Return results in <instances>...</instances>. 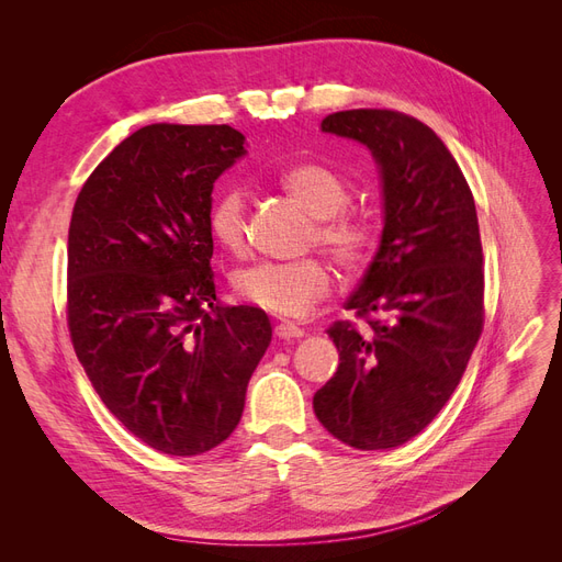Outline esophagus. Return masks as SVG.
<instances>
[{"instance_id":"1","label":"esophagus","mask_w":562,"mask_h":562,"mask_svg":"<svg viewBox=\"0 0 562 562\" xmlns=\"http://www.w3.org/2000/svg\"><path fill=\"white\" fill-rule=\"evenodd\" d=\"M274 335H277L279 339H295V337H302L304 330H302L300 326H295V323L283 321V323H277Z\"/></svg>"}]
</instances>
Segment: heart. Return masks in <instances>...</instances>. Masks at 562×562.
I'll use <instances>...</instances> for the list:
<instances>
[{"mask_svg": "<svg viewBox=\"0 0 562 562\" xmlns=\"http://www.w3.org/2000/svg\"><path fill=\"white\" fill-rule=\"evenodd\" d=\"M279 184L300 206L316 217L312 244L326 248L345 269H361L375 250V229L368 220L347 213L351 190L347 180L318 161H297L277 176ZM206 227L213 244L232 255L246 248V194L241 187H225L211 201ZM234 293L244 302L274 316H307L314 304L330 293L333 277L318 258L293 262L262 260L236 271Z\"/></svg>", "mask_w": 562, "mask_h": 562, "instance_id": "obj_1", "label": "heart"}]
</instances>
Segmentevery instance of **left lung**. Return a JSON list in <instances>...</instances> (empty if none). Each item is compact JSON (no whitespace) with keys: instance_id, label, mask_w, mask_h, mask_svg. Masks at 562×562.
<instances>
[{"instance_id":"left-lung-1","label":"left lung","mask_w":562,"mask_h":562,"mask_svg":"<svg viewBox=\"0 0 562 562\" xmlns=\"http://www.w3.org/2000/svg\"><path fill=\"white\" fill-rule=\"evenodd\" d=\"M326 133L366 145L382 176L384 229L335 321V375L314 394L318 422L356 450L398 448L429 427L483 333V248L473 194L443 140L396 110H345Z\"/></svg>"}]
</instances>
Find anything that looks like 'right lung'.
I'll return each mask as SVG.
<instances>
[{"label":"right lung","instance_id":"add662e5","mask_svg":"<svg viewBox=\"0 0 562 562\" xmlns=\"http://www.w3.org/2000/svg\"><path fill=\"white\" fill-rule=\"evenodd\" d=\"M223 126L151 124L77 196L67 328L108 411L143 443L192 457L229 438L271 342L262 310L220 307L206 227L213 182L246 155Z\"/></svg>","mask_w":562,"mask_h":562}]
</instances>
